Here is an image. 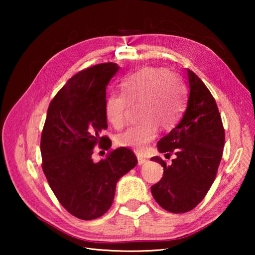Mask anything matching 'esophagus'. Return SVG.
Listing matches in <instances>:
<instances>
[{"label": "esophagus", "instance_id": "obj_1", "mask_svg": "<svg viewBox=\"0 0 255 255\" xmlns=\"http://www.w3.org/2000/svg\"><path fill=\"white\" fill-rule=\"evenodd\" d=\"M137 159H138V164L139 165H142L143 163H145V162H147V160H145L143 156H141V155H137Z\"/></svg>", "mask_w": 255, "mask_h": 255}]
</instances>
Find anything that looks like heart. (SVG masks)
I'll return each mask as SVG.
<instances>
[{
	"label": "heart",
	"mask_w": 255,
	"mask_h": 255,
	"mask_svg": "<svg viewBox=\"0 0 255 255\" xmlns=\"http://www.w3.org/2000/svg\"><path fill=\"white\" fill-rule=\"evenodd\" d=\"M122 95L110 93L105 99L106 121L114 128L125 123L127 103H139L140 122L129 126L116 137L119 147L142 151L158 134V126L164 130L175 126L183 111L184 97L181 82L166 69L148 67L122 80Z\"/></svg>",
	"instance_id": "heart-1"
}]
</instances>
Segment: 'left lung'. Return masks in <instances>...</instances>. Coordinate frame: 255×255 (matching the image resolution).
Returning <instances> with one entry per match:
<instances>
[{
    "label": "left lung",
    "instance_id": "obj_1",
    "mask_svg": "<svg viewBox=\"0 0 255 255\" xmlns=\"http://www.w3.org/2000/svg\"><path fill=\"white\" fill-rule=\"evenodd\" d=\"M186 111L175 128L156 144L161 153L176 158L167 166L160 156L151 158L163 166V176L151 186L162 208L173 214L192 210L213 185L223 158L225 129L214 96L191 70H187Z\"/></svg>",
    "mask_w": 255,
    "mask_h": 255
}]
</instances>
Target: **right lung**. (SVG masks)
I'll return each mask as SVG.
<instances>
[{
    "instance_id": "right-lung-1",
    "label": "right lung",
    "mask_w": 255,
    "mask_h": 255,
    "mask_svg": "<svg viewBox=\"0 0 255 255\" xmlns=\"http://www.w3.org/2000/svg\"><path fill=\"white\" fill-rule=\"evenodd\" d=\"M116 63H101L80 71L58 92L48 107L40 140L42 171L59 203L74 217L92 220L111 208L119 178L137 164L125 147L95 162L93 148L108 150L112 141L104 114L106 86Z\"/></svg>"
}]
</instances>
